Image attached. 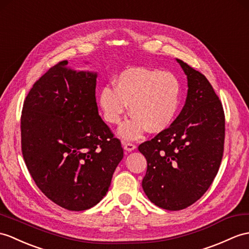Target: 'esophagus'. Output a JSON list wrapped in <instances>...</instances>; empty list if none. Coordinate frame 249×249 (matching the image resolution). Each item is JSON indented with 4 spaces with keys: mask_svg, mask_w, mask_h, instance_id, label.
I'll return each instance as SVG.
<instances>
[{
    "mask_svg": "<svg viewBox=\"0 0 249 249\" xmlns=\"http://www.w3.org/2000/svg\"><path fill=\"white\" fill-rule=\"evenodd\" d=\"M136 145L134 143H130V142H123V148L125 153H130L131 151H134L136 149Z\"/></svg>",
    "mask_w": 249,
    "mask_h": 249,
    "instance_id": "esophagus-1",
    "label": "esophagus"
}]
</instances>
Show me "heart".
Listing matches in <instances>:
<instances>
[{
    "instance_id": "obj_1",
    "label": "heart",
    "mask_w": 249,
    "mask_h": 249,
    "mask_svg": "<svg viewBox=\"0 0 249 249\" xmlns=\"http://www.w3.org/2000/svg\"><path fill=\"white\" fill-rule=\"evenodd\" d=\"M181 102V84L176 75L159 69H127L114 80V87L104 86L98 103L104 118L119 124L130 105V120L120 127L119 135L132 140L144 131L160 132L175 120Z\"/></svg>"
}]
</instances>
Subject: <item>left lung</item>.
Instances as JSON below:
<instances>
[{
	"instance_id": "1",
	"label": "left lung",
	"mask_w": 249,
	"mask_h": 249,
	"mask_svg": "<svg viewBox=\"0 0 249 249\" xmlns=\"http://www.w3.org/2000/svg\"><path fill=\"white\" fill-rule=\"evenodd\" d=\"M188 78L186 104L169 128L139 145L147 161L142 188L162 209L194 204L209 189L222 162L225 114L205 75L176 59Z\"/></svg>"
}]
</instances>
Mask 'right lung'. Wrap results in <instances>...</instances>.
Wrapping results in <instances>:
<instances>
[{
	"label": "right lung",
	"mask_w": 249,
	"mask_h": 249,
	"mask_svg": "<svg viewBox=\"0 0 249 249\" xmlns=\"http://www.w3.org/2000/svg\"><path fill=\"white\" fill-rule=\"evenodd\" d=\"M97 74L63 60L28 92L21 115V146L37 187L67 210L100 203L123 159L119 139L98 115Z\"/></svg>",
	"instance_id": "right-lung-1"
}]
</instances>
